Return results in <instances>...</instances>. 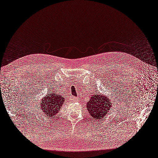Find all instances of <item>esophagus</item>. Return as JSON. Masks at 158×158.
I'll use <instances>...</instances> for the list:
<instances>
[{
	"label": "esophagus",
	"mask_w": 158,
	"mask_h": 158,
	"mask_svg": "<svg viewBox=\"0 0 158 158\" xmlns=\"http://www.w3.org/2000/svg\"><path fill=\"white\" fill-rule=\"evenodd\" d=\"M70 100H71V101H73V102H76L78 100V99L75 97H73L71 99H70Z\"/></svg>",
	"instance_id": "esophagus-1"
}]
</instances>
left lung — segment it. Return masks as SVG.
Returning <instances> with one entry per match:
<instances>
[{
	"instance_id": "left-lung-1",
	"label": "left lung",
	"mask_w": 158,
	"mask_h": 158,
	"mask_svg": "<svg viewBox=\"0 0 158 158\" xmlns=\"http://www.w3.org/2000/svg\"><path fill=\"white\" fill-rule=\"evenodd\" d=\"M87 103V109L95 119H102L112 107L110 98L101 94L92 95Z\"/></svg>"
}]
</instances>
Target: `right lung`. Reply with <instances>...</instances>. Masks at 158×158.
Here are the masks:
<instances>
[{"instance_id": "add662e5", "label": "right lung", "mask_w": 158, "mask_h": 158, "mask_svg": "<svg viewBox=\"0 0 158 158\" xmlns=\"http://www.w3.org/2000/svg\"><path fill=\"white\" fill-rule=\"evenodd\" d=\"M64 101V99L60 94H57L56 92L51 94V92H49L41 103L42 110L47 116L53 117L60 110Z\"/></svg>"}]
</instances>
